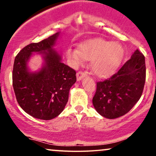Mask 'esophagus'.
<instances>
[{
  "label": "esophagus",
  "mask_w": 156,
  "mask_h": 156,
  "mask_svg": "<svg viewBox=\"0 0 156 156\" xmlns=\"http://www.w3.org/2000/svg\"><path fill=\"white\" fill-rule=\"evenodd\" d=\"M76 76H77V80H81L82 78H83L84 77L87 76V73L83 72V71H78V72L77 73Z\"/></svg>",
  "instance_id": "esophagus-1"
}]
</instances>
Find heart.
Returning <instances> with one entry per match:
<instances>
[{"label":"heart","instance_id":"heart-1","mask_svg":"<svg viewBox=\"0 0 156 156\" xmlns=\"http://www.w3.org/2000/svg\"><path fill=\"white\" fill-rule=\"evenodd\" d=\"M67 57L75 64H80L84 58L91 59L92 70L98 76H108L115 71L123 56V49L117 42L103 39H93L80 44L79 51L69 48Z\"/></svg>","mask_w":156,"mask_h":156}]
</instances>
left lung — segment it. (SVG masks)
Returning <instances> with one entry per match:
<instances>
[{
    "label": "left lung",
    "instance_id": "obj_1",
    "mask_svg": "<svg viewBox=\"0 0 156 156\" xmlns=\"http://www.w3.org/2000/svg\"><path fill=\"white\" fill-rule=\"evenodd\" d=\"M146 79L144 56L136 50L117 73L97 82L93 105L101 116L115 119L127 114L140 99Z\"/></svg>",
    "mask_w": 156,
    "mask_h": 156
}]
</instances>
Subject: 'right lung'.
<instances>
[{
  "label": "right lung",
  "instance_id": "obj_1",
  "mask_svg": "<svg viewBox=\"0 0 156 156\" xmlns=\"http://www.w3.org/2000/svg\"><path fill=\"white\" fill-rule=\"evenodd\" d=\"M59 33L23 48L16 55L12 85L17 103L33 117L49 120L58 116L67 104L71 87L76 81V72L61 62L53 49ZM44 54L45 64L40 71H28L27 62L32 52Z\"/></svg>",
  "mask_w": 156,
  "mask_h": 156
}]
</instances>
